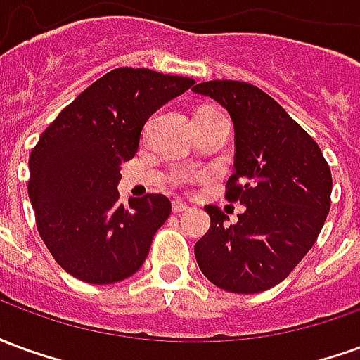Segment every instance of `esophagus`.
<instances>
[{
    "instance_id": "1",
    "label": "esophagus",
    "mask_w": 360,
    "mask_h": 360,
    "mask_svg": "<svg viewBox=\"0 0 360 360\" xmlns=\"http://www.w3.org/2000/svg\"><path fill=\"white\" fill-rule=\"evenodd\" d=\"M172 210L173 214H183V212L191 210V206H188L187 202H183V200H173Z\"/></svg>"
}]
</instances>
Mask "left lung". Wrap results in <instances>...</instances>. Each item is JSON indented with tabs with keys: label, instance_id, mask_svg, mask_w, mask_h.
I'll return each instance as SVG.
<instances>
[{
	"label": "left lung",
	"instance_id": "8db88e82",
	"mask_svg": "<svg viewBox=\"0 0 360 360\" xmlns=\"http://www.w3.org/2000/svg\"><path fill=\"white\" fill-rule=\"evenodd\" d=\"M219 102L235 125L227 202L245 204L235 226L204 206L210 229L195 245L206 278L229 293L278 285L312 249L332 204V172L316 141L255 84L208 81L193 89Z\"/></svg>",
	"mask_w": 360,
	"mask_h": 360
}]
</instances>
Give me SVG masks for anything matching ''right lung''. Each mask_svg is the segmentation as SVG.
Returning a JSON list of instances; mask_svg holds the SVG:
<instances>
[{
  "label": "right lung",
  "mask_w": 360,
  "mask_h": 360,
  "mask_svg": "<svg viewBox=\"0 0 360 360\" xmlns=\"http://www.w3.org/2000/svg\"><path fill=\"white\" fill-rule=\"evenodd\" d=\"M193 84L187 77L119 67L40 134L28 158V196L42 241L73 278L117 283L144 264L172 202L146 195L119 204V165L136 154L146 119Z\"/></svg>",
  "instance_id": "1"
}]
</instances>
